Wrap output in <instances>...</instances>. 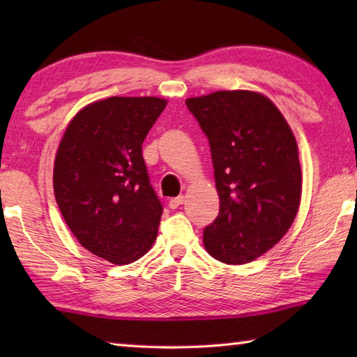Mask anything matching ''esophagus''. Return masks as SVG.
I'll use <instances>...</instances> for the list:
<instances>
[{
    "mask_svg": "<svg viewBox=\"0 0 357 357\" xmlns=\"http://www.w3.org/2000/svg\"><path fill=\"white\" fill-rule=\"evenodd\" d=\"M183 203H184V197L179 195V197H176V198H172V200L168 202V206H170L172 209H176V208H179Z\"/></svg>",
    "mask_w": 357,
    "mask_h": 357,
    "instance_id": "1",
    "label": "esophagus"
}]
</instances>
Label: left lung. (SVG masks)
Wrapping results in <instances>:
<instances>
[{
  "instance_id": "left-lung-1",
  "label": "left lung",
  "mask_w": 357,
  "mask_h": 357,
  "mask_svg": "<svg viewBox=\"0 0 357 357\" xmlns=\"http://www.w3.org/2000/svg\"><path fill=\"white\" fill-rule=\"evenodd\" d=\"M209 140L220 209L203 229L213 258L244 264L279 243L298 214V143L273 102L253 91H215L185 100Z\"/></svg>"
}]
</instances>
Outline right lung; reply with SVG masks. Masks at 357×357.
Wrapping results in <instances>:
<instances>
[{
    "label": "right lung",
    "instance_id": "1",
    "mask_svg": "<svg viewBox=\"0 0 357 357\" xmlns=\"http://www.w3.org/2000/svg\"><path fill=\"white\" fill-rule=\"evenodd\" d=\"M165 105L159 98L93 102L59 143L53 168L58 208L78 243L113 264L135 261L157 238L164 208L142 144Z\"/></svg>",
    "mask_w": 357,
    "mask_h": 357
}]
</instances>
